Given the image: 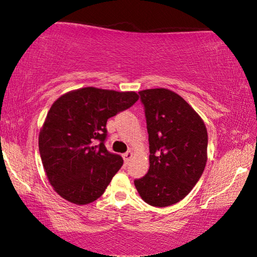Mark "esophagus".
Returning <instances> with one entry per match:
<instances>
[{
  "mask_svg": "<svg viewBox=\"0 0 257 257\" xmlns=\"http://www.w3.org/2000/svg\"><path fill=\"white\" fill-rule=\"evenodd\" d=\"M133 155H134V153H133L132 150L128 151L127 153L122 154V158H123V160H124V162H128V161L133 158Z\"/></svg>",
  "mask_w": 257,
  "mask_h": 257,
  "instance_id": "obj_1",
  "label": "esophagus"
}]
</instances>
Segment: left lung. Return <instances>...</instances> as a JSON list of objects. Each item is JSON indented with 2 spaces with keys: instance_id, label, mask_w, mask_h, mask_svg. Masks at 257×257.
<instances>
[{
  "instance_id": "8db88e82",
  "label": "left lung",
  "mask_w": 257,
  "mask_h": 257,
  "mask_svg": "<svg viewBox=\"0 0 257 257\" xmlns=\"http://www.w3.org/2000/svg\"><path fill=\"white\" fill-rule=\"evenodd\" d=\"M145 107L150 169L135 180L139 196L156 207L170 206L190 193L207 161V130L198 113L167 88L139 92Z\"/></svg>"
}]
</instances>
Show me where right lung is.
Here are the masks:
<instances>
[{
	"instance_id": "obj_1",
	"label": "right lung",
	"mask_w": 257,
	"mask_h": 257,
	"mask_svg": "<svg viewBox=\"0 0 257 257\" xmlns=\"http://www.w3.org/2000/svg\"><path fill=\"white\" fill-rule=\"evenodd\" d=\"M138 98L136 92L85 87L61 95L52 104L38 146L47 179L61 197L85 205L102 196L123 164L120 155L104 145L106 121Z\"/></svg>"
}]
</instances>
